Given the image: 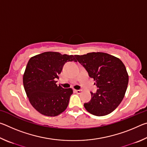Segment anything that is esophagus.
<instances>
[{
    "label": "esophagus",
    "instance_id": "esophagus-1",
    "mask_svg": "<svg viewBox=\"0 0 147 147\" xmlns=\"http://www.w3.org/2000/svg\"><path fill=\"white\" fill-rule=\"evenodd\" d=\"M74 91H75L76 93H78V94H80L82 93V90H80V89H79V90H76V89H75Z\"/></svg>",
    "mask_w": 147,
    "mask_h": 147
}]
</instances>
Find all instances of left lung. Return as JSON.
Returning a JSON list of instances; mask_svg holds the SVG:
<instances>
[{"label":"left lung","mask_w":147,"mask_h":147,"mask_svg":"<svg viewBox=\"0 0 147 147\" xmlns=\"http://www.w3.org/2000/svg\"><path fill=\"white\" fill-rule=\"evenodd\" d=\"M74 57L96 82V93L91 92V100L84 104L89 113L104 116L121 104L128 84V74L120 59L104 53H90Z\"/></svg>","instance_id":"obj_1"}]
</instances>
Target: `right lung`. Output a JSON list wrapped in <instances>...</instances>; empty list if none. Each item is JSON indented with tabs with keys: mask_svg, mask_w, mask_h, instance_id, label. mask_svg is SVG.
I'll return each mask as SVG.
<instances>
[{
	"mask_svg": "<svg viewBox=\"0 0 147 147\" xmlns=\"http://www.w3.org/2000/svg\"><path fill=\"white\" fill-rule=\"evenodd\" d=\"M76 61L74 56L45 52L29 59L23 74L24 88L32 106L42 115L55 117L67 108L71 88L56 84L64 64Z\"/></svg>",
	"mask_w": 147,
	"mask_h": 147,
	"instance_id": "add662e5",
	"label": "right lung"
}]
</instances>
